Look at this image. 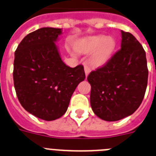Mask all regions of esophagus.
<instances>
[{"label": "esophagus", "instance_id": "esophagus-1", "mask_svg": "<svg viewBox=\"0 0 156 156\" xmlns=\"http://www.w3.org/2000/svg\"><path fill=\"white\" fill-rule=\"evenodd\" d=\"M84 69H85V73H86V77H87L88 75H89V73H90V70H90V68H89L88 66H86V65H85Z\"/></svg>", "mask_w": 156, "mask_h": 156}]
</instances>
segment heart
<instances>
[{
	"label": "heart",
	"instance_id": "b5f03b06",
	"mask_svg": "<svg viewBox=\"0 0 156 156\" xmlns=\"http://www.w3.org/2000/svg\"><path fill=\"white\" fill-rule=\"evenodd\" d=\"M116 41L112 37L96 35L79 41L75 48L81 53H89V63L93 67H101L108 63L113 55Z\"/></svg>",
	"mask_w": 156,
	"mask_h": 156
}]
</instances>
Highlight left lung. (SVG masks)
<instances>
[{
    "label": "left lung",
    "instance_id": "8db88e82",
    "mask_svg": "<svg viewBox=\"0 0 156 156\" xmlns=\"http://www.w3.org/2000/svg\"><path fill=\"white\" fill-rule=\"evenodd\" d=\"M121 48L103 67L92 71L90 104L95 115L108 122L134 113L141 104L147 84L145 51L136 37L121 30Z\"/></svg>",
    "mask_w": 156,
    "mask_h": 156
}]
</instances>
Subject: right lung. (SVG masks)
<instances>
[{"instance_id":"obj_1","label":"right lung","mask_w":156,"mask_h":156,"mask_svg":"<svg viewBox=\"0 0 156 156\" xmlns=\"http://www.w3.org/2000/svg\"><path fill=\"white\" fill-rule=\"evenodd\" d=\"M62 29L43 27L30 33L15 52L13 80L27 112L52 121L67 112L70 100L86 74L82 65L65 64L55 44Z\"/></svg>"}]
</instances>
